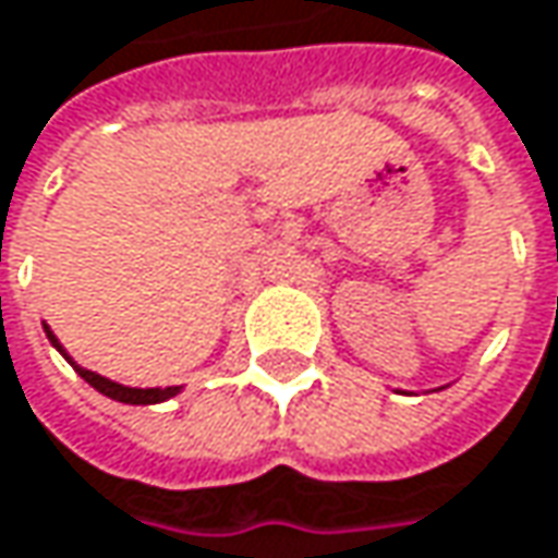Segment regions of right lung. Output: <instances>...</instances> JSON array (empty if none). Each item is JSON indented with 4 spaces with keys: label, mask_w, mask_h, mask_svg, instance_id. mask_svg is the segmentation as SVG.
Returning <instances> with one entry per match:
<instances>
[{
    "label": "right lung",
    "mask_w": 558,
    "mask_h": 558,
    "mask_svg": "<svg viewBox=\"0 0 558 558\" xmlns=\"http://www.w3.org/2000/svg\"><path fill=\"white\" fill-rule=\"evenodd\" d=\"M44 333H47V340L63 353V360L86 379V383L93 385L96 391H102L105 398H111V401H121V404H160V401H170L175 398L179 391H182V385H167V388H131V385H121V383H111V379H105L99 373H93V369H83L63 347H60V340L53 337V330L44 324Z\"/></svg>",
    "instance_id": "right-lung-1"
}]
</instances>
